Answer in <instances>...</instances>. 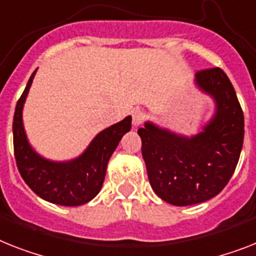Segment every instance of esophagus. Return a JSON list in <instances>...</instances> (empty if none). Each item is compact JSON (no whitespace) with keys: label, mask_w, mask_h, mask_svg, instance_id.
<instances>
[{"label":"esophagus","mask_w":256,"mask_h":256,"mask_svg":"<svg viewBox=\"0 0 256 256\" xmlns=\"http://www.w3.org/2000/svg\"><path fill=\"white\" fill-rule=\"evenodd\" d=\"M144 120H145V114L140 110H136V111H133L132 112V123L134 126H138L144 123Z\"/></svg>","instance_id":"1"}]
</instances>
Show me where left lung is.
<instances>
[{
    "label": "left lung",
    "mask_w": 256,
    "mask_h": 256,
    "mask_svg": "<svg viewBox=\"0 0 256 256\" xmlns=\"http://www.w3.org/2000/svg\"><path fill=\"white\" fill-rule=\"evenodd\" d=\"M195 77L217 104L216 115L202 132L188 138L152 123L137 130L152 188L178 206L218 195L234 174L244 145V111L225 72L209 68L196 72Z\"/></svg>",
    "instance_id": "1"
}]
</instances>
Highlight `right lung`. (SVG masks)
Listing matches in <instances>:
<instances>
[{
	"label": "right lung",
	"mask_w": 256,
	"mask_h": 256,
	"mask_svg": "<svg viewBox=\"0 0 256 256\" xmlns=\"http://www.w3.org/2000/svg\"><path fill=\"white\" fill-rule=\"evenodd\" d=\"M34 72L18 99L12 120V140L16 168L27 186L42 199L65 206H82L100 191L110 157L130 130L132 118L108 126L95 137L81 157L69 162H52L38 156L28 145L23 130L22 108L32 84Z\"/></svg>",
	"instance_id": "right-lung-1"
}]
</instances>
